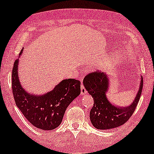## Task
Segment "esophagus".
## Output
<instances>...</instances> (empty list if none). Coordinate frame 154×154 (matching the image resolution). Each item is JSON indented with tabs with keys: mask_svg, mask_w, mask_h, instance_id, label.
Returning <instances> with one entry per match:
<instances>
[{
	"mask_svg": "<svg viewBox=\"0 0 154 154\" xmlns=\"http://www.w3.org/2000/svg\"><path fill=\"white\" fill-rule=\"evenodd\" d=\"M87 93V91H86L85 87L83 85H81V95H84V94H85Z\"/></svg>",
	"mask_w": 154,
	"mask_h": 154,
	"instance_id": "obj_1",
	"label": "esophagus"
}]
</instances>
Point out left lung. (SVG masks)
<instances>
[{"label": "left lung", "mask_w": 154, "mask_h": 154, "mask_svg": "<svg viewBox=\"0 0 154 154\" xmlns=\"http://www.w3.org/2000/svg\"><path fill=\"white\" fill-rule=\"evenodd\" d=\"M140 83L133 102L128 106H120L111 103L106 96L111 85L108 75L96 71L86 75L83 79V85L94 100V105L90 112L92 125L98 130H109L119 127L128 121L135 110L142 94V77Z\"/></svg>", "instance_id": "obj_1"}]
</instances>
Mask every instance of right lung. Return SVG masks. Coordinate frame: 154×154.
Returning a JSON list of instances; mask_svg holds the SVG:
<instances>
[{"label": "right lung", "instance_id": "obj_1", "mask_svg": "<svg viewBox=\"0 0 154 154\" xmlns=\"http://www.w3.org/2000/svg\"><path fill=\"white\" fill-rule=\"evenodd\" d=\"M23 49L20 55H22ZM19 59L12 73V92L17 106L33 126L43 130H52L62 123L69 105L81 94V82L62 80L53 90L43 94L29 93L21 85L18 75Z\"/></svg>", "mask_w": 154, "mask_h": 154}]
</instances>
